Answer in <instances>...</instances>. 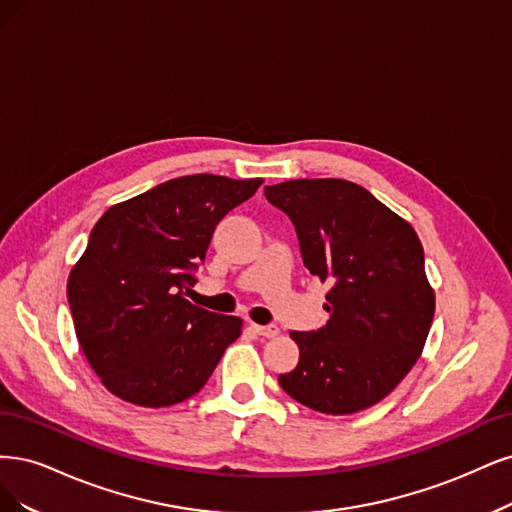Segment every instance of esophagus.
<instances>
[{
  "label": "esophagus",
  "instance_id": "obj_1",
  "mask_svg": "<svg viewBox=\"0 0 512 512\" xmlns=\"http://www.w3.org/2000/svg\"><path fill=\"white\" fill-rule=\"evenodd\" d=\"M253 329H255V334H259L263 338H274L280 334V329L276 325H253Z\"/></svg>",
  "mask_w": 512,
  "mask_h": 512
}]
</instances>
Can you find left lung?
<instances>
[{
	"instance_id": "1",
	"label": "left lung",
	"mask_w": 512,
	"mask_h": 512,
	"mask_svg": "<svg viewBox=\"0 0 512 512\" xmlns=\"http://www.w3.org/2000/svg\"><path fill=\"white\" fill-rule=\"evenodd\" d=\"M263 193L295 225L308 272L329 285L327 323L291 332L300 361L278 383L325 415L366 410L400 385L430 334L436 298L421 240L349 180L298 178Z\"/></svg>"
}]
</instances>
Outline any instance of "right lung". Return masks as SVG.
<instances>
[{"instance_id":"obj_1","label":"right lung","mask_w":512,"mask_h":512,"mask_svg":"<svg viewBox=\"0 0 512 512\" xmlns=\"http://www.w3.org/2000/svg\"><path fill=\"white\" fill-rule=\"evenodd\" d=\"M263 178L180 176L108 208L68 278L76 338L117 398L146 408L200 391L242 329L187 298L214 227Z\"/></svg>"}]
</instances>
